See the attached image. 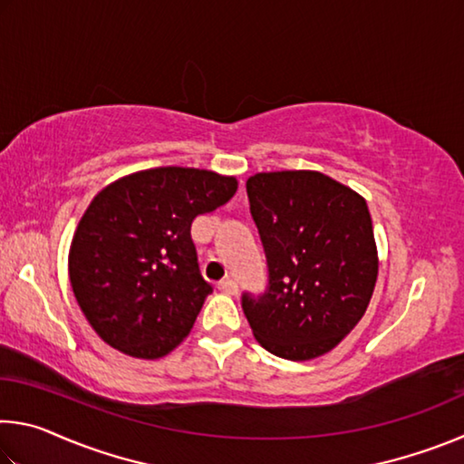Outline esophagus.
Listing matches in <instances>:
<instances>
[{
  "mask_svg": "<svg viewBox=\"0 0 464 464\" xmlns=\"http://www.w3.org/2000/svg\"><path fill=\"white\" fill-rule=\"evenodd\" d=\"M218 290L225 295H235L237 293V282H235L233 278H223L221 282H218Z\"/></svg>",
  "mask_w": 464,
  "mask_h": 464,
  "instance_id": "1",
  "label": "esophagus"
}]
</instances>
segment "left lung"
<instances>
[{
    "label": "left lung",
    "mask_w": 464,
    "mask_h": 464,
    "mask_svg": "<svg viewBox=\"0 0 464 464\" xmlns=\"http://www.w3.org/2000/svg\"><path fill=\"white\" fill-rule=\"evenodd\" d=\"M246 188L268 262V290L241 296L251 332L274 356H324L362 319L379 276L366 200L311 169L262 171Z\"/></svg>",
    "instance_id": "obj_1"
}]
</instances>
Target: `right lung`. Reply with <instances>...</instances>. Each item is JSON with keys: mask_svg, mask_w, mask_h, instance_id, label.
I'll return each mask as SVG.
<instances>
[{"mask_svg": "<svg viewBox=\"0 0 464 464\" xmlns=\"http://www.w3.org/2000/svg\"><path fill=\"white\" fill-rule=\"evenodd\" d=\"M235 192L233 176L169 166L124 176L93 196L69 247V280L102 340L157 360L190 334L213 293L190 227Z\"/></svg>", "mask_w": 464, "mask_h": 464, "instance_id": "add662e5", "label": "right lung"}]
</instances>
